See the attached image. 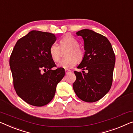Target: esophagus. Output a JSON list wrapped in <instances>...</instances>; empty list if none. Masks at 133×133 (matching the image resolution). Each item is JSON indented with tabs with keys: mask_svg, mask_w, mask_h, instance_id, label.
Here are the masks:
<instances>
[{
	"mask_svg": "<svg viewBox=\"0 0 133 133\" xmlns=\"http://www.w3.org/2000/svg\"><path fill=\"white\" fill-rule=\"evenodd\" d=\"M71 72L70 70H69V69H65V72H66V74H67V73H70Z\"/></svg>",
	"mask_w": 133,
	"mask_h": 133,
	"instance_id": "obj_1",
	"label": "esophagus"
}]
</instances>
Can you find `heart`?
Wrapping results in <instances>:
<instances>
[{"label":"heart","instance_id":"1","mask_svg":"<svg viewBox=\"0 0 133 133\" xmlns=\"http://www.w3.org/2000/svg\"><path fill=\"white\" fill-rule=\"evenodd\" d=\"M64 48H68L65 54L66 57L60 61L58 66L64 69L72 68L78 61H82L84 58V50L79 46L78 41L71 35H66L60 39V46L54 43L49 47V55L55 62H58L60 60L61 49Z\"/></svg>","mask_w":133,"mask_h":133}]
</instances>
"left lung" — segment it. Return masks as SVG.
I'll return each instance as SVG.
<instances>
[{"mask_svg":"<svg viewBox=\"0 0 133 133\" xmlns=\"http://www.w3.org/2000/svg\"><path fill=\"white\" fill-rule=\"evenodd\" d=\"M84 41L85 55L78 69L75 71L76 79L73 88L76 96L85 102H97L109 92L112 87L115 55L111 43L106 37L89 29L76 33Z\"/></svg>","mask_w":133,"mask_h":133,"instance_id":"1","label":"left lung"}]
</instances>
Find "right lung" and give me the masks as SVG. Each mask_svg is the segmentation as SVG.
Segmentation results:
<instances>
[{"mask_svg": "<svg viewBox=\"0 0 133 133\" xmlns=\"http://www.w3.org/2000/svg\"><path fill=\"white\" fill-rule=\"evenodd\" d=\"M56 41L55 35L32 30L17 42L9 65L14 87L18 96L30 105L43 106L52 100L56 87L65 75L64 69L56 67L49 53ZM45 72L43 74L41 70Z\"/></svg>", "mask_w": 133, "mask_h": 133, "instance_id": "add662e5", "label": "right lung"}]
</instances>
